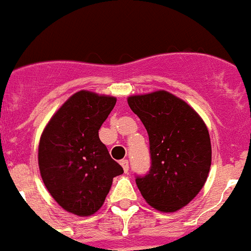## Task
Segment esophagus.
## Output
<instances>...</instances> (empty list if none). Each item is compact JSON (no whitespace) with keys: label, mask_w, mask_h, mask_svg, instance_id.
Segmentation results:
<instances>
[{"label":"esophagus","mask_w":251,"mask_h":251,"mask_svg":"<svg viewBox=\"0 0 251 251\" xmlns=\"http://www.w3.org/2000/svg\"><path fill=\"white\" fill-rule=\"evenodd\" d=\"M121 165H122V167H123L124 172H126V174H128V171H129V162H128V159H122Z\"/></svg>","instance_id":"esophagus-1"}]
</instances>
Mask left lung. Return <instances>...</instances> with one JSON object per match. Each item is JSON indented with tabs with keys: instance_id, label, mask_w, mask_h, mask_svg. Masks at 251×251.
Masks as SVG:
<instances>
[{
	"instance_id": "left-lung-1",
	"label": "left lung",
	"mask_w": 251,
	"mask_h": 251,
	"mask_svg": "<svg viewBox=\"0 0 251 251\" xmlns=\"http://www.w3.org/2000/svg\"><path fill=\"white\" fill-rule=\"evenodd\" d=\"M150 138L151 167L136 176L142 196L159 211L174 212L201 191L211 166V142L191 106L165 90L128 98Z\"/></svg>"
}]
</instances>
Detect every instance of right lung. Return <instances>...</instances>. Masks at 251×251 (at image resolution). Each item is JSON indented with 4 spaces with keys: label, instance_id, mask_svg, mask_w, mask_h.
<instances>
[{
    "label": "right lung",
    "instance_id": "add662e5",
    "mask_svg": "<svg viewBox=\"0 0 251 251\" xmlns=\"http://www.w3.org/2000/svg\"><path fill=\"white\" fill-rule=\"evenodd\" d=\"M115 101L113 97L77 92L51 118L40 139L39 167L48 191L66 211L79 216L98 211L113 178L123 174L99 139Z\"/></svg>",
    "mask_w": 251,
    "mask_h": 251
}]
</instances>
